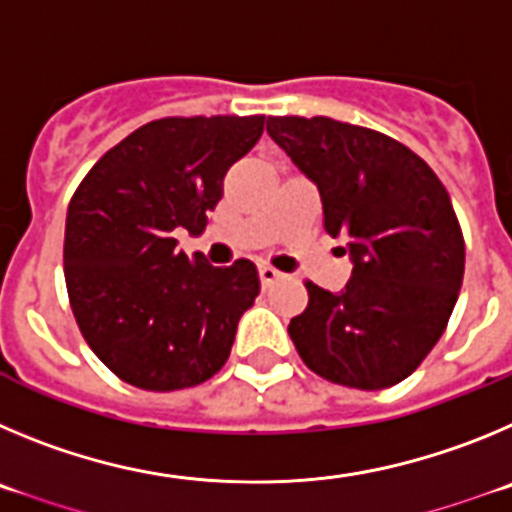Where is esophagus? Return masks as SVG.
I'll return each instance as SVG.
<instances>
[{
	"instance_id": "esophagus-1",
	"label": "esophagus",
	"mask_w": 512,
	"mask_h": 512,
	"mask_svg": "<svg viewBox=\"0 0 512 512\" xmlns=\"http://www.w3.org/2000/svg\"><path fill=\"white\" fill-rule=\"evenodd\" d=\"M257 275H260V283L262 285H270V283H275V280L280 278L278 270H275V267H270V265H260V267H257Z\"/></svg>"
}]
</instances>
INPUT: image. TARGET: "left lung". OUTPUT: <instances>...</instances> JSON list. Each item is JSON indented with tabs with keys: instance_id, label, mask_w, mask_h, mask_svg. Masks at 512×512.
Here are the masks:
<instances>
[{
	"instance_id": "obj_1",
	"label": "left lung",
	"mask_w": 512,
	"mask_h": 512,
	"mask_svg": "<svg viewBox=\"0 0 512 512\" xmlns=\"http://www.w3.org/2000/svg\"><path fill=\"white\" fill-rule=\"evenodd\" d=\"M267 135L319 186L326 234L354 262L342 293L306 280L290 339L324 380L393 388L436 347L462 288L464 234L449 193L411 147L370 127L267 117Z\"/></svg>"
}]
</instances>
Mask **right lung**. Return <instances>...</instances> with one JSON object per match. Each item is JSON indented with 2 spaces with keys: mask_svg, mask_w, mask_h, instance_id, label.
<instances>
[{
  "mask_svg": "<svg viewBox=\"0 0 512 512\" xmlns=\"http://www.w3.org/2000/svg\"><path fill=\"white\" fill-rule=\"evenodd\" d=\"M262 130V114L155 119L78 183L63 242L68 301L91 352L119 380L170 393L201 385L229 359L260 293L255 265L188 257L173 229L206 227L227 170Z\"/></svg>",
  "mask_w": 512,
  "mask_h": 512,
  "instance_id": "1",
  "label": "right lung"
}]
</instances>
